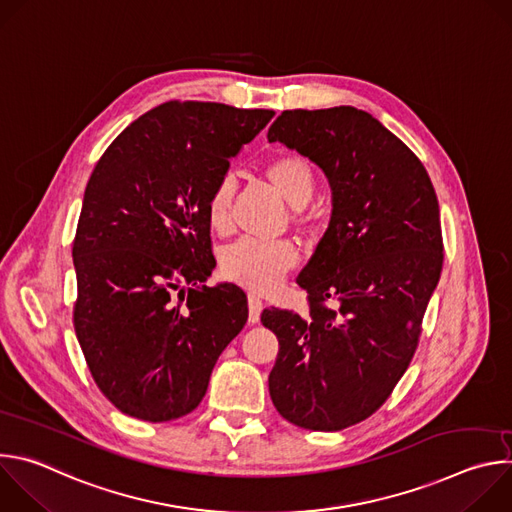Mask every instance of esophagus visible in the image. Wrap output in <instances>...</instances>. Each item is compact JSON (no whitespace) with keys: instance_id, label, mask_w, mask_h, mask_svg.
Instances as JSON below:
<instances>
[{"instance_id":"34e87169","label":"esophagus","mask_w":512,"mask_h":512,"mask_svg":"<svg viewBox=\"0 0 512 512\" xmlns=\"http://www.w3.org/2000/svg\"><path fill=\"white\" fill-rule=\"evenodd\" d=\"M261 310H263V302L259 296L249 294V324H257L261 318Z\"/></svg>"}]
</instances>
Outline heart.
<instances>
[{
	"label": "heart",
	"instance_id": "heart-1",
	"mask_svg": "<svg viewBox=\"0 0 512 512\" xmlns=\"http://www.w3.org/2000/svg\"><path fill=\"white\" fill-rule=\"evenodd\" d=\"M265 178L271 188L294 208L310 202L316 188V174L302 156H279L265 168ZM233 182L221 180L206 200V218L212 231L225 233L231 223ZM298 263L296 247L287 241H255L241 239L231 245L221 259L223 275L259 294L275 289L283 275Z\"/></svg>",
	"mask_w": 512,
	"mask_h": 512
}]
</instances>
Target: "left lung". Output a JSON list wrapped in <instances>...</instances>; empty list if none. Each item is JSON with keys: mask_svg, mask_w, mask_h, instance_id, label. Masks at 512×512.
I'll return each mask as SVG.
<instances>
[{"mask_svg": "<svg viewBox=\"0 0 512 512\" xmlns=\"http://www.w3.org/2000/svg\"><path fill=\"white\" fill-rule=\"evenodd\" d=\"M267 139L314 162L332 190L298 275L310 314H261L279 340L269 395L289 423L340 431L373 415L413 358L444 263L440 204L419 158L367 111H283Z\"/></svg>", "mask_w": 512, "mask_h": 512, "instance_id": "1", "label": "left lung"}]
</instances>
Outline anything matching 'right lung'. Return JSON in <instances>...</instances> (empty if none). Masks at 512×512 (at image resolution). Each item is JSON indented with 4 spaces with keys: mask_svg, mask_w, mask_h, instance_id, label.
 Here are the masks:
<instances>
[{
    "mask_svg": "<svg viewBox=\"0 0 512 512\" xmlns=\"http://www.w3.org/2000/svg\"><path fill=\"white\" fill-rule=\"evenodd\" d=\"M275 113L170 101L135 119L97 162L72 263L75 330L101 393L125 415L178 419L202 401L243 330L245 291L206 287V200Z\"/></svg>",
    "mask_w": 512,
    "mask_h": 512,
    "instance_id": "add662e5",
    "label": "right lung"
}]
</instances>
